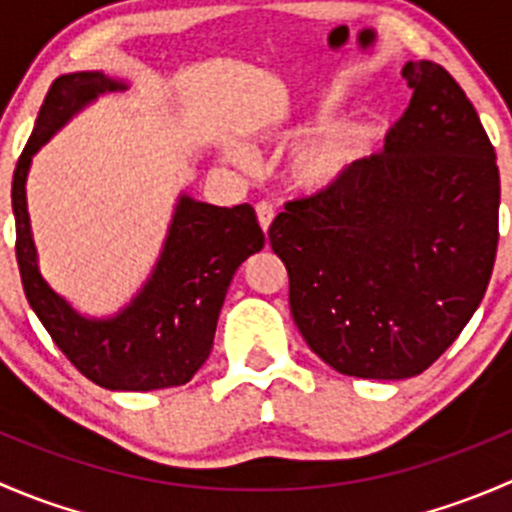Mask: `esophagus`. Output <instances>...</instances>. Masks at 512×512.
<instances>
[{
    "label": "esophagus",
    "instance_id": "esophagus-1",
    "mask_svg": "<svg viewBox=\"0 0 512 512\" xmlns=\"http://www.w3.org/2000/svg\"><path fill=\"white\" fill-rule=\"evenodd\" d=\"M255 213H257V223H260L262 230H270L272 220H275V208L270 203H257L255 205Z\"/></svg>",
    "mask_w": 512,
    "mask_h": 512
}]
</instances>
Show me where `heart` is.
Here are the masks:
<instances>
[{
    "mask_svg": "<svg viewBox=\"0 0 512 512\" xmlns=\"http://www.w3.org/2000/svg\"><path fill=\"white\" fill-rule=\"evenodd\" d=\"M364 151V133L354 126H337L319 133L312 141L302 143L289 156L287 173L297 188L324 190L337 183L344 173L356 163ZM245 160V156H237Z\"/></svg>",
    "mask_w": 512,
    "mask_h": 512,
    "instance_id": "heart-1",
    "label": "heart"
}]
</instances>
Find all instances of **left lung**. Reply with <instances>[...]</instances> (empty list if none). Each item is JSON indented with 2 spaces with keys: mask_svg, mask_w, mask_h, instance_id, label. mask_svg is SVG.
Masks as SVG:
<instances>
[{
  "mask_svg": "<svg viewBox=\"0 0 512 512\" xmlns=\"http://www.w3.org/2000/svg\"><path fill=\"white\" fill-rule=\"evenodd\" d=\"M409 106L384 151L285 203L270 245L299 334L339 374L426 371L488 289L498 250L495 148L456 79L409 61Z\"/></svg>",
  "mask_w": 512,
  "mask_h": 512,
  "instance_id": "left-lung-1",
  "label": "left lung"
}]
</instances>
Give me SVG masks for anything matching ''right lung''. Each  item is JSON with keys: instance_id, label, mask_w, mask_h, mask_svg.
Masks as SVG:
<instances>
[{"instance_id": "add662e5", "label": "right lung", "mask_w": 512, "mask_h": 512, "mask_svg": "<svg viewBox=\"0 0 512 512\" xmlns=\"http://www.w3.org/2000/svg\"><path fill=\"white\" fill-rule=\"evenodd\" d=\"M123 89L98 71L59 76L17 160L12 208L17 265L29 304L66 359L89 381L111 391H153L188 384L213 349L218 314L237 267L262 250L265 232L252 205L235 208L183 198L151 282L116 319L79 317L36 270L24 180L41 143L103 91Z\"/></svg>"}]
</instances>
